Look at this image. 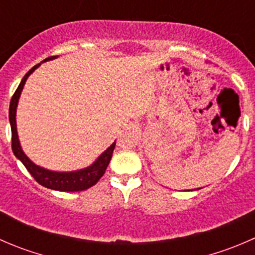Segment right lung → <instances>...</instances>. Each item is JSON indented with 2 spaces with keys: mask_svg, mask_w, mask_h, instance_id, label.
<instances>
[{
  "mask_svg": "<svg viewBox=\"0 0 255 255\" xmlns=\"http://www.w3.org/2000/svg\"><path fill=\"white\" fill-rule=\"evenodd\" d=\"M56 56H49L45 59L44 61L53 60ZM40 64H37L35 66H33L29 71L24 75V78L20 81L19 86L17 87L16 92L13 94L11 100V104H9V123H11V130H12V150L13 154L19 159L23 163V165L27 168V170L29 171V174L35 179V181L38 184H40L42 186L48 187L51 190H58V191H82V190H87L89 187L94 186L102 175L106 171L107 166H109L110 160L112 158L113 149L116 146V140L113 142L99 158L96 159V161H94V164H91L90 166L85 169H80L76 171H53L48 170V169L42 168V166L37 165V164L33 163L29 158L24 154V151L22 150V146L19 144V139H18V133H17V125H16V112H17V105L18 100H19L20 92H22L23 86H24L25 81H27L28 76L35 70V69L39 66Z\"/></svg>",
  "mask_w": 255,
  "mask_h": 255,
  "instance_id": "right-lung-1",
  "label": "right lung"
}]
</instances>
